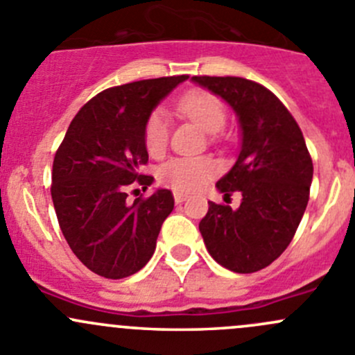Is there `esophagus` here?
<instances>
[{
    "mask_svg": "<svg viewBox=\"0 0 355 355\" xmlns=\"http://www.w3.org/2000/svg\"><path fill=\"white\" fill-rule=\"evenodd\" d=\"M173 199H175V202L180 204V202H184V200H187V199H189V196H187V194H184V192L175 191V192H173Z\"/></svg>",
    "mask_w": 355,
    "mask_h": 355,
    "instance_id": "34e87169",
    "label": "esophagus"
}]
</instances>
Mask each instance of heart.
Wrapping results in <instances>:
<instances>
[{
  "mask_svg": "<svg viewBox=\"0 0 355 355\" xmlns=\"http://www.w3.org/2000/svg\"><path fill=\"white\" fill-rule=\"evenodd\" d=\"M182 114L191 118L207 134H216L223 128L227 113L223 103L206 91H191L182 96L177 103ZM144 144L151 156H161L168 144V118L161 110L149 116L144 130ZM216 173V163L207 156L173 157L161 164L157 177L164 185L177 191L194 192L202 189Z\"/></svg>",
  "mask_w": 355,
  "mask_h": 355,
  "instance_id": "obj_1",
  "label": "heart"
}]
</instances>
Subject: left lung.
Segmentation results:
<instances>
[{"mask_svg": "<svg viewBox=\"0 0 355 355\" xmlns=\"http://www.w3.org/2000/svg\"><path fill=\"white\" fill-rule=\"evenodd\" d=\"M194 84L223 99L239 120L241 151L216 189L237 209L214 204L200 220L207 252L235 273H254L287 249L309 200L313 161L299 125L280 99L241 77H192Z\"/></svg>", "mask_w": 355, "mask_h": 355, "instance_id": "left-lung-1", "label": "left lung"}]
</instances>
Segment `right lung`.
<instances>
[{"mask_svg":"<svg viewBox=\"0 0 355 355\" xmlns=\"http://www.w3.org/2000/svg\"><path fill=\"white\" fill-rule=\"evenodd\" d=\"M189 75L139 80L106 89L75 114L53 161L51 198L60 228L84 266L120 280L148 264L161 225L173 211V196L156 189L151 198L127 200L128 187L155 178L144 130L156 106Z\"/></svg>","mask_w":355,"mask_h":355,"instance_id":"add662e5","label":"right lung"}]
</instances>
